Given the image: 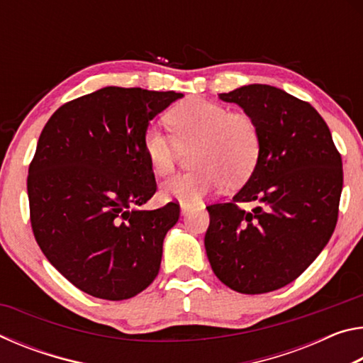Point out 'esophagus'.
I'll return each instance as SVG.
<instances>
[{
	"label": "esophagus",
	"instance_id": "esophagus-1",
	"mask_svg": "<svg viewBox=\"0 0 363 363\" xmlns=\"http://www.w3.org/2000/svg\"><path fill=\"white\" fill-rule=\"evenodd\" d=\"M190 210V205H186V203H181V213L182 214H187V211Z\"/></svg>",
	"mask_w": 363,
	"mask_h": 363
}]
</instances>
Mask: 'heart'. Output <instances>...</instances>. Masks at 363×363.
I'll list each match as a JSON object with an SVG mask.
<instances>
[{"instance_id": "b5f03b06", "label": "heart", "mask_w": 363, "mask_h": 363, "mask_svg": "<svg viewBox=\"0 0 363 363\" xmlns=\"http://www.w3.org/2000/svg\"><path fill=\"white\" fill-rule=\"evenodd\" d=\"M167 120L173 138L153 125L143 133V150L153 173L169 174L179 160V149L194 145L192 164L199 169L164 182L163 199L195 205L223 187L227 177L240 182L253 173L261 153V133L253 116L230 112L218 102L187 99L177 104Z\"/></svg>"}]
</instances>
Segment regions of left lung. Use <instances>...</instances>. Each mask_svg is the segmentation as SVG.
I'll use <instances>...</instances> for the list:
<instances>
[{
    "instance_id": "8db88e82",
    "label": "left lung",
    "mask_w": 363,
    "mask_h": 363,
    "mask_svg": "<svg viewBox=\"0 0 363 363\" xmlns=\"http://www.w3.org/2000/svg\"><path fill=\"white\" fill-rule=\"evenodd\" d=\"M219 99L253 116L261 153L229 203L206 206V255L233 291L269 293L296 280L328 243L340 211L341 155L317 110L284 89L248 84ZM243 201L258 206L245 212Z\"/></svg>"
}]
</instances>
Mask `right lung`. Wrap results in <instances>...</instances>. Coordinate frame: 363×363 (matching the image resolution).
<instances>
[{"mask_svg":"<svg viewBox=\"0 0 363 363\" xmlns=\"http://www.w3.org/2000/svg\"><path fill=\"white\" fill-rule=\"evenodd\" d=\"M179 97L107 86L64 104L43 128L27 177L33 235L48 261L91 296L133 298L157 277L179 205L138 210L157 192L143 133Z\"/></svg>","mask_w":363,"mask_h":363,"instance_id":"add662e5","label":"right lung"}]
</instances>
